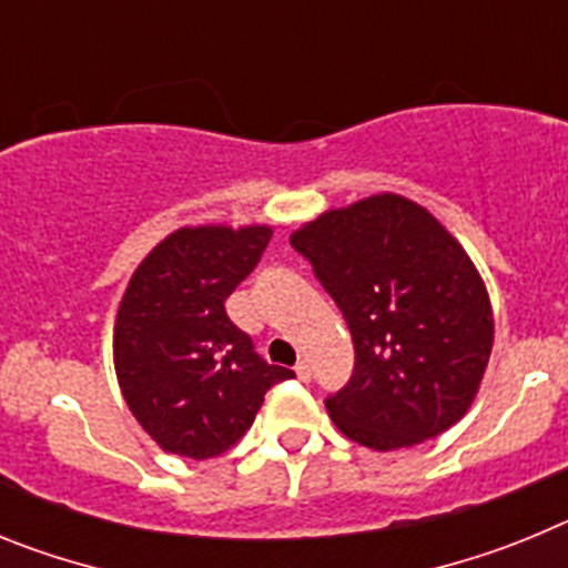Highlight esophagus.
Segmentation results:
<instances>
[{"label":"esophagus","instance_id":"obj_1","mask_svg":"<svg viewBox=\"0 0 568 568\" xmlns=\"http://www.w3.org/2000/svg\"><path fill=\"white\" fill-rule=\"evenodd\" d=\"M295 375H298V381H304V384H307V381L313 378V366H310L307 361H298V364H295Z\"/></svg>","mask_w":568,"mask_h":568}]
</instances>
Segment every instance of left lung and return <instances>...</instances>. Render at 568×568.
<instances>
[{
    "label": "left lung",
    "mask_w": 568,
    "mask_h": 568,
    "mask_svg": "<svg viewBox=\"0 0 568 568\" xmlns=\"http://www.w3.org/2000/svg\"><path fill=\"white\" fill-rule=\"evenodd\" d=\"M290 244L353 335V378L327 398L341 433L393 453L458 424L495 341L489 293L460 241L413 199L375 193L301 224Z\"/></svg>",
    "instance_id": "1"
}]
</instances>
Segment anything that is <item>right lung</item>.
Wrapping results in <instances>:
<instances>
[{
	"mask_svg": "<svg viewBox=\"0 0 568 568\" xmlns=\"http://www.w3.org/2000/svg\"><path fill=\"white\" fill-rule=\"evenodd\" d=\"M270 224L179 227L130 275L113 366L133 418L164 453L215 458L244 438L264 395L293 369L267 364L224 301L253 273Z\"/></svg>",
	"mask_w": 568,
	"mask_h": 568,
	"instance_id": "right-lung-1",
	"label": "right lung"
}]
</instances>
